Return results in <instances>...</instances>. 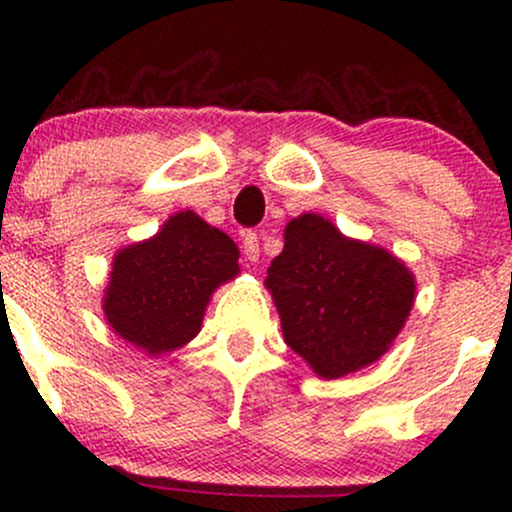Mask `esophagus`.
<instances>
[{
  "label": "esophagus",
  "instance_id": "esophagus-1",
  "mask_svg": "<svg viewBox=\"0 0 512 512\" xmlns=\"http://www.w3.org/2000/svg\"><path fill=\"white\" fill-rule=\"evenodd\" d=\"M243 255L248 262H257L260 260V240L252 231L243 233Z\"/></svg>",
  "mask_w": 512,
  "mask_h": 512
}]
</instances>
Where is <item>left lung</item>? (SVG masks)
Listing matches in <instances>:
<instances>
[{"label": "left lung", "mask_w": 512, "mask_h": 512, "mask_svg": "<svg viewBox=\"0 0 512 512\" xmlns=\"http://www.w3.org/2000/svg\"><path fill=\"white\" fill-rule=\"evenodd\" d=\"M264 286L284 342L322 380L370 366L390 351L416 301L411 269L380 245L344 236L330 219L301 214Z\"/></svg>", "instance_id": "obj_1"}]
</instances>
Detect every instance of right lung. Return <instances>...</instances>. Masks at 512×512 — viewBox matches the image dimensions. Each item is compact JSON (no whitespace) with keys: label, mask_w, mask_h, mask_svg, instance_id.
Masks as SVG:
<instances>
[{"label":"right lung","mask_w":512,"mask_h":512,"mask_svg":"<svg viewBox=\"0 0 512 512\" xmlns=\"http://www.w3.org/2000/svg\"><path fill=\"white\" fill-rule=\"evenodd\" d=\"M240 250L192 209L178 211L156 236L115 252L103 315L120 339L146 356L180 349L202 330L207 305L240 274Z\"/></svg>","instance_id":"obj_1"}]
</instances>
